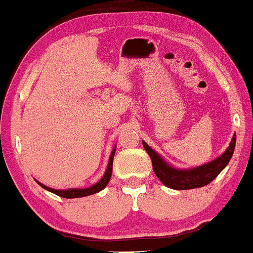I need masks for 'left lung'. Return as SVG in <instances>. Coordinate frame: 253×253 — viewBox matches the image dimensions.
I'll return each mask as SVG.
<instances>
[{"label": "left lung", "mask_w": 253, "mask_h": 253, "mask_svg": "<svg viewBox=\"0 0 253 253\" xmlns=\"http://www.w3.org/2000/svg\"><path fill=\"white\" fill-rule=\"evenodd\" d=\"M143 148L148 153L152 159L153 169L155 175L166 187L176 190H188L194 188H201L209 184L215 180L217 175L228 166L231 160L236 146V134L233 135L231 142L224 153L218 158L208 162L206 165L190 169H177L171 167L164 159L160 156L154 149H152L145 141H142Z\"/></svg>", "instance_id": "left-lung-1"}]
</instances>
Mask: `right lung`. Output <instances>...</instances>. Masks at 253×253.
<instances>
[{
    "instance_id": "1",
    "label": "right lung",
    "mask_w": 253,
    "mask_h": 253,
    "mask_svg": "<svg viewBox=\"0 0 253 253\" xmlns=\"http://www.w3.org/2000/svg\"><path fill=\"white\" fill-rule=\"evenodd\" d=\"M116 149H117V146L114 147L113 150H112L110 160H108V165H107L106 171H105L104 176L101 177L100 181L92 185V187L83 188V189H76V188H73V189L59 190V189H52V188L46 187V185L42 184L41 182H38V181H36V182L41 185L42 188H44V189H46L47 191H51V193L58 195V196L64 197V198H76V197H84V196H88V195H93L95 193H98V191L103 190L111 180L112 170H113V169H112V167H113V158H114V154H116Z\"/></svg>"
}]
</instances>
